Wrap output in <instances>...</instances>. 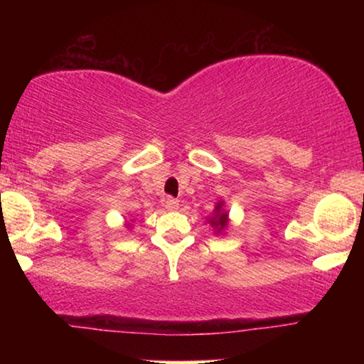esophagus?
<instances>
[{"instance_id":"esophagus-1","label":"esophagus","mask_w":364,"mask_h":364,"mask_svg":"<svg viewBox=\"0 0 364 364\" xmlns=\"http://www.w3.org/2000/svg\"><path fill=\"white\" fill-rule=\"evenodd\" d=\"M166 208H167V210H177V208H178V200H176V198H167V200H166Z\"/></svg>"}]
</instances>
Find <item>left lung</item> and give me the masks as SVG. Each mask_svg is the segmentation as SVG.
<instances>
[{"label":"left lung","mask_w":364,"mask_h":364,"mask_svg":"<svg viewBox=\"0 0 364 364\" xmlns=\"http://www.w3.org/2000/svg\"><path fill=\"white\" fill-rule=\"evenodd\" d=\"M207 223L212 227L215 235H222V233H225L228 230V227H230V217H228L225 202H223L222 198L215 202V208H213V212L207 217Z\"/></svg>","instance_id":"obj_1"}]
</instances>
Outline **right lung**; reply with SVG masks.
<instances>
[{"label":"right lung","instance_id":"1","mask_svg":"<svg viewBox=\"0 0 364 364\" xmlns=\"http://www.w3.org/2000/svg\"><path fill=\"white\" fill-rule=\"evenodd\" d=\"M124 225H126L127 230H131V228H132V218H131V220H126V223H124Z\"/></svg>","mask_w":364,"mask_h":364}]
</instances>
